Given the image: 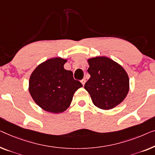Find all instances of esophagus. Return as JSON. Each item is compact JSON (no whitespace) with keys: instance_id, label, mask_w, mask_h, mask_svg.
<instances>
[{"instance_id":"1","label":"esophagus","mask_w":155,"mask_h":155,"mask_svg":"<svg viewBox=\"0 0 155 155\" xmlns=\"http://www.w3.org/2000/svg\"><path fill=\"white\" fill-rule=\"evenodd\" d=\"M85 82H86V80H85V79H82V80H81V83L82 84L83 86H84V85Z\"/></svg>"}]
</instances>
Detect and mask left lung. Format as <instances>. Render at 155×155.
<instances>
[{"instance_id": "8db88e82", "label": "left lung", "mask_w": 155, "mask_h": 155, "mask_svg": "<svg viewBox=\"0 0 155 155\" xmlns=\"http://www.w3.org/2000/svg\"><path fill=\"white\" fill-rule=\"evenodd\" d=\"M91 75L84 84L93 104L103 110L113 109L121 104L129 90V78L124 68L106 57L87 60Z\"/></svg>"}]
</instances>
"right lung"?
<instances>
[{
    "label": "right lung",
    "mask_w": 155,
    "mask_h": 155,
    "mask_svg": "<svg viewBox=\"0 0 155 155\" xmlns=\"http://www.w3.org/2000/svg\"><path fill=\"white\" fill-rule=\"evenodd\" d=\"M67 59L54 57L39 64L29 79L28 91L39 107L49 113L68 109L73 94L82 84L74 80L73 72L64 69Z\"/></svg>",
    "instance_id": "right-lung-1"
}]
</instances>
